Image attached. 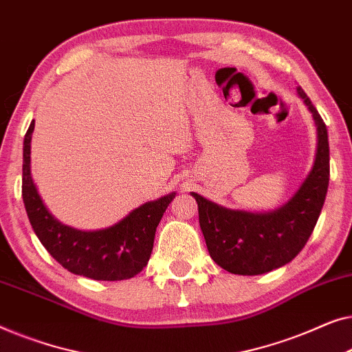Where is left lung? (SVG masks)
I'll return each mask as SVG.
<instances>
[{"instance_id":"left-lung-1","label":"left lung","mask_w":352,"mask_h":352,"mask_svg":"<svg viewBox=\"0 0 352 352\" xmlns=\"http://www.w3.org/2000/svg\"><path fill=\"white\" fill-rule=\"evenodd\" d=\"M318 127L314 166L295 196L268 214L230 210L191 192L212 260L232 274L256 276L280 268L308 242L322 210L330 178L329 135L325 122L301 87H296Z\"/></svg>"}]
</instances>
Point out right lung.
Listing matches in <instances>:
<instances>
[{"mask_svg":"<svg viewBox=\"0 0 352 352\" xmlns=\"http://www.w3.org/2000/svg\"><path fill=\"white\" fill-rule=\"evenodd\" d=\"M32 121L23 138L22 197L30 223L46 250L73 274L96 280L131 279L150 260L155 232L175 192L146 202L115 226L98 231H79L62 225L49 214L30 174Z\"/></svg>","mask_w":352,"mask_h":352,"instance_id":"1","label":"right lung"}]
</instances>
